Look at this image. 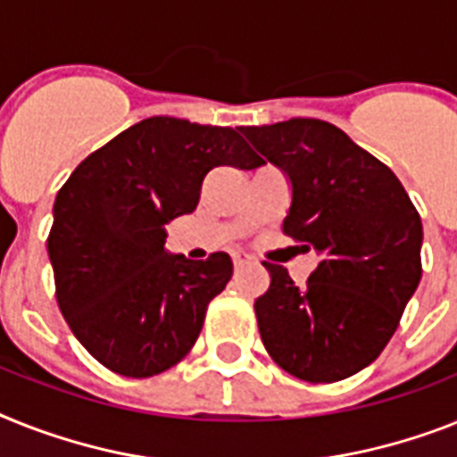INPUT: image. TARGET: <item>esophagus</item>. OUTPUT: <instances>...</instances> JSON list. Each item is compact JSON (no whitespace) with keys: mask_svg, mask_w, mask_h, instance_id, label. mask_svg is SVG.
Segmentation results:
<instances>
[{"mask_svg":"<svg viewBox=\"0 0 457 457\" xmlns=\"http://www.w3.org/2000/svg\"><path fill=\"white\" fill-rule=\"evenodd\" d=\"M231 259H233V266H236V269H243V266H247V263L252 262L250 254H245V252H233Z\"/></svg>","mask_w":457,"mask_h":457,"instance_id":"esophagus-1","label":"esophagus"}]
</instances>
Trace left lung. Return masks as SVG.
<instances>
[{
    "label": "left lung",
    "instance_id": "left-lung-1",
    "mask_svg": "<svg viewBox=\"0 0 457 457\" xmlns=\"http://www.w3.org/2000/svg\"><path fill=\"white\" fill-rule=\"evenodd\" d=\"M292 187L282 231L318 252L296 287L263 262L270 287L254 301L262 341L287 373L334 383L369 367L420 282L423 224L395 172L320 119L243 128Z\"/></svg>",
    "mask_w": 457,
    "mask_h": 457
}]
</instances>
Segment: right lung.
<instances>
[{
  "label": "right lung",
  "instance_id": "add662e5",
  "mask_svg": "<svg viewBox=\"0 0 457 457\" xmlns=\"http://www.w3.org/2000/svg\"><path fill=\"white\" fill-rule=\"evenodd\" d=\"M217 165L263 161L233 128L152 116L81 161L55 195L46 243L55 299L79 343L120 376L175 367L231 280L226 252L191 262L165 250V226L194 212Z\"/></svg>",
  "mask_w": 457,
  "mask_h": 457
}]
</instances>
